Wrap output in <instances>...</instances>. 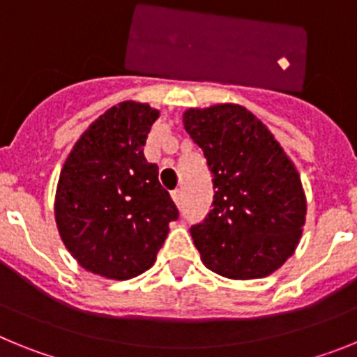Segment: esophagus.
I'll use <instances>...</instances> for the list:
<instances>
[{
	"mask_svg": "<svg viewBox=\"0 0 357 357\" xmlns=\"http://www.w3.org/2000/svg\"><path fill=\"white\" fill-rule=\"evenodd\" d=\"M182 197H184L182 189H175V191L172 193V198H173V202H175L176 206H181V204H182Z\"/></svg>",
	"mask_w": 357,
	"mask_h": 357,
	"instance_id": "esophagus-1",
	"label": "esophagus"
}]
</instances>
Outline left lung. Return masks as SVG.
I'll use <instances>...</instances> for the list:
<instances>
[{"mask_svg": "<svg viewBox=\"0 0 357 357\" xmlns=\"http://www.w3.org/2000/svg\"><path fill=\"white\" fill-rule=\"evenodd\" d=\"M189 137L213 173V211L191 227L209 270L227 279H261L291 257L305 223L304 188L293 160L250 110L236 103L188 109Z\"/></svg>", "mask_w": 357, "mask_h": 357, "instance_id": "obj_1", "label": "left lung"}]
</instances>
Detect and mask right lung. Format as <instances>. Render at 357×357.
Here are the masks:
<instances>
[{
  "instance_id": "right-lung-1",
  "label": "right lung",
  "mask_w": 357,
  "mask_h": 357,
  "mask_svg": "<svg viewBox=\"0 0 357 357\" xmlns=\"http://www.w3.org/2000/svg\"><path fill=\"white\" fill-rule=\"evenodd\" d=\"M159 110L148 103L110 107L80 135L64 162L55 222L82 268L127 280L146 272L178 218L159 168L143 146Z\"/></svg>"
}]
</instances>
